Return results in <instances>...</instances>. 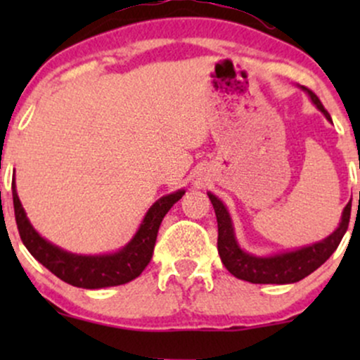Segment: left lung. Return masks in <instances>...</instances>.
<instances>
[{"instance_id": "1", "label": "left lung", "mask_w": 360, "mask_h": 360, "mask_svg": "<svg viewBox=\"0 0 360 360\" xmlns=\"http://www.w3.org/2000/svg\"><path fill=\"white\" fill-rule=\"evenodd\" d=\"M311 96V100L318 106V110L325 115L326 120L332 122L330 113L318 100V96L311 89L303 88ZM212 205L217 213L218 221V254H220L223 266L226 267L235 278L249 281L254 284H289L301 281L307 276L316 271L321 264L325 262L333 252L337 250L338 243L344 237L350 221V210H352V201L345 206L344 214H342L340 226L325 240L313 243L309 247L296 252H288V254L274 255V257H255V255L247 254L237 245L233 237L232 221H230L229 212L223 203L213 194H208Z\"/></svg>"}]
</instances>
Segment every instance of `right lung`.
<instances>
[{
    "mask_svg": "<svg viewBox=\"0 0 360 360\" xmlns=\"http://www.w3.org/2000/svg\"><path fill=\"white\" fill-rule=\"evenodd\" d=\"M11 188H13L16 226H18L20 238L28 252L64 283L86 289L118 286V284H125L128 281L139 278L154 254L160 221L171 210V206L179 201L184 194V191H177L160 198L147 212L134 240L117 254L82 257V255L68 254L59 247L44 240L27 220V214H25L18 194H16L15 181Z\"/></svg>",
    "mask_w": 360,
    "mask_h": 360,
    "instance_id": "1",
    "label": "right lung"
}]
</instances>
